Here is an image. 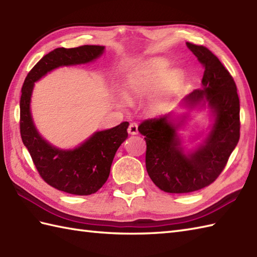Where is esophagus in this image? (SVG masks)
I'll use <instances>...</instances> for the list:
<instances>
[{"label": "esophagus", "instance_id": "esophagus-1", "mask_svg": "<svg viewBox=\"0 0 257 257\" xmlns=\"http://www.w3.org/2000/svg\"><path fill=\"white\" fill-rule=\"evenodd\" d=\"M128 133L130 135H137L138 134V123L137 122H130L128 127Z\"/></svg>", "mask_w": 257, "mask_h": 257}]
</instances>
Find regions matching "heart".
Instances as JSON below:
<instances>
[{"mask_svg": "<svg viewBox=\"0 0 257 257\" xmlns=\"http://www.w3.org/2000/svg\"><path fill=\"white\" fill-rule=\"evenodd\" d=\"M168 69V63L163 59H154L148 65H146L144 68H141L137 72H135L130 76L125 87V96L127 99H134V98L141 97L148 94L162 80L163 76L166 75ZM181 73L179 70H172L167 76V78L163 83L160 97L168 95L176 85L181 81Z\"/></svg>", "mask_w": 257, "mask_h": 257, "instance_id": "obj_1", "label": "heart"}]
</instances>
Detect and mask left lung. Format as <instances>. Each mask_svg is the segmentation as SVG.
Wrapping results in <instances>:
<instances>
[{
    "label": "left lung",
    "mask_w": 257,
    "mask_h": 257,
    "mask_svg": "<svg viewBox=\"0 0 257 257\" xmlns=\"http://www.w3.org/2000/svg\"><path fill=\"white\" fill-rule=\"evenodd\" d=\"M204 68L202 85L184 98L187 106L207 102L215 121L204 144L185 155L169 114L146 119L138 130L147 144L146 168L158 188L169 193L194 192L210 185L225 168L239 140V99L231 74L209 48L187 43Z\"/></svg>",
    "instance_id": "left-lung-1"
}]
</instances>
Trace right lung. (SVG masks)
Returning <instances> with one entry per match:
<instances>
[{"label": "right lung", "mask_w": 257, "mask_h": 257, "mask_svg": "<svg viewBox=\"0 0 257 257\" xmlns=\"http://www.w3.org/2000/svg\"><path fill=\"white\" fill-rule=\"evenodd\" d=\"M103 46L59 47L50 52L27 74L20 100V132L41 178L63 192L89 195L97 192L109 177L117 149L128 137L129 122L97 132L73 150H61L43 139L33 123L30 102L34 83L59 66L86 64L99 57Z\"/></svg>", "instance_id": "1"}]
</instances>
